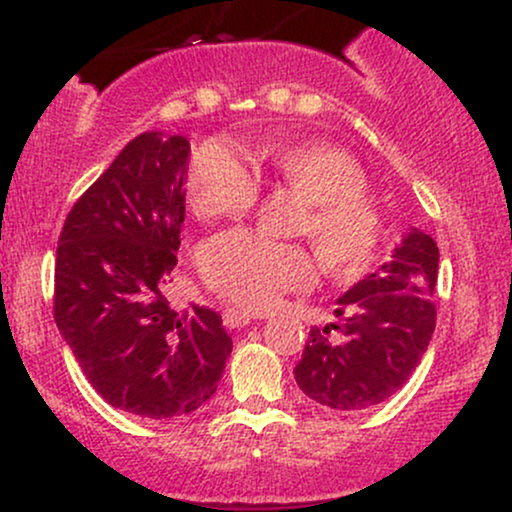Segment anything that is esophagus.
<instances>
[{"label":"esophagus","mask_w":512,"mask_h":512,"mask_svg":"<svg viewBox=\"0 0 512 512\" xmlns=\"http://www.w3.org/2000/svg\"><path fill=\"white\" fill-rule=\"evenodd\" d=\"M255 320L250 313H245V310H238V308H226L223 310V325L231 327V330H236V327H245L250 325V322Z\"/></svg>","instance_id":"obj_1"}]
</instances>
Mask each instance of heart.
<instances>
[{
	"label": "heart",
	"instance_id": "1",
	"mask_svg": "<svg viewBox=\"0 0 512 512\" xmlns=\"http://www.w3.org/2000/svg\"><path fill=\"white\" fill-rule=\"evenodd\" d=\"M267 166L272 178L310 204L301 233L315 245L327 272H366L383 243V221L368 204L366 173L356 158L332 144L276 146ZM192 207L202 219L243 216L260 197V178L228 139L199 146L187 175ZM315 262L298 245H279L252 231H228L202 250V276L209 289L252 310L272 308L291 291L315 281Z\"/></svg>",
	"mask_w": 512,
	"mask_h": 512
}]
</instances>
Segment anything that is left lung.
I'll list each match as a JSON object with an SVG mask.
<instances>
[{"label":"left lung","instance_id":"1","mask_svg":"<svg viewBox=\"0 0 512 512\" xmlns=\"http://www.w3.org/2000/svg\"><path fill=\"white\" fill-rule=\"evenodd\" d=\"M438 257L436 240L411 228L378 272L337 298L342 322L313 327L293 368L305 395L327 409L356 411L407 383L436 330ZM332 329L339 340L329 339Z\"/></svg>","mask_w":512,"mask_h":512}]
</instances>
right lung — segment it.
I'll list each match as a JSON object with an SVG mask.
<instances>
[{
    "instance_id": "obj_1",
    "label": "right lung",
    "mask_w": 512,
    "mask_h": 512,
    "mask_svg": "<svg viewBox=\"0 0 512 512\" xmlns=\"http://www.w3.org/2000/svg\"><path fill=\"white\" fill-rule=\"evenodd\" d=\"M190 142L144 132L76 199L55 262V322L110 407L178 419L216 392L233 339L221 315L163 296L178 264Z\"/></svg>"
}]
</instances>
